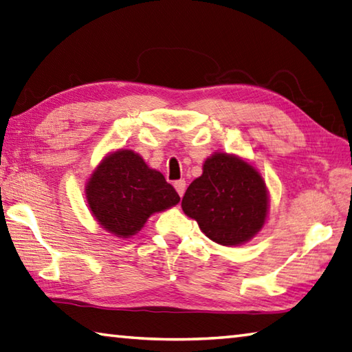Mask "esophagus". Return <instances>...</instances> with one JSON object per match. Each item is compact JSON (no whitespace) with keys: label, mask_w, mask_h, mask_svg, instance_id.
<instances>
[{"label":"esophagus","mask_w":352,"mask_h":352,"mask_svg":"<svg viewBox=\"0 0 352 352\" xmlns=\"http://www.w3.org/2000/svg\"><path fill=\"white\" fill-rule=\"evenodd\" d=\"M185 187H187V184H185V181H176L175 182V188H176V191H177V195L179 196H184V193H185Z\"/></svg>","instance_id":"esophagus-1"}]
</instances>
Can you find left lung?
<instances>
[{"label":"left lung","mask_w":352,"mask_h":352,"mask_svg":"<svg viewBox=\"0 0 352 352\" xmlns=\"http://www.w3.org/2000/svg\"><path fill=\"white\" fill-rule=\"evenodd\" d=\"M181 207L202 233L223 247H239L258 234L270 213L262 173L245 157L214 151L202 175L185 191Z\"/></svg>","instance_id":"obj_1"}]
</instances>
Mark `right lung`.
Masks as SVG:
<instances>
[{"label": "right lung", "instance_id": "1", "mask_svg": "<svg viewBox=\"0 0 352 352\" xmlns=\"http://www.w3.org/2000/svg\"><path fill=\"white\" fill-rule=\"evenodd\" d=\"M85 201L99 227L118 239L135 236L148 217L179 204L181 197L141 155L116 148L105 155L85 181Z\"/></svg>", "mask_w": 352, "mask_h": 352}]
</instances>
